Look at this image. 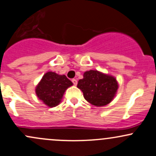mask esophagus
<instances>
[{"mask_svg":"<svg viewBox=\"0 0 156 156\" xmlns=\"http://www.w3.org/2000/svg\"><path fill=\"white\" fill-rule=\"evenodd\" d=\"M73 84L75 85V86H76L77 83H78V81H77L76 79H73Z\"/></svg>","mask_w":156,"mask_h":156,"instance_id":"1","label":"esophagus"}]
</instances>
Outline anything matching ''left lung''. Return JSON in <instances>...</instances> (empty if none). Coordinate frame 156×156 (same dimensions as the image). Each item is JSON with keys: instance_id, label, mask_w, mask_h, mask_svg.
<instances>
[{"instance_id": "obj_1", "label": "left lung", "mask_w": 156, "mask_h": 156, "mask_svg": "<svg viewBox=\"0 0 156 156\" xmlns=\"http://www.w3.org/2000/svg\"><path fill=\"white\" fill-rule=\"evenodd\" d=\"M78 81L77 87L83 92V97L96 107L109 104L115 97L119 88L117 78L98 70L86 71Z\"/></svg>"}]
</instances>
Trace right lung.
<instances>
[{
    "instance_id": "obj_1",
    "label": "right lung",
    "mask_w": 156,
    "mask_h": 156,
    "mask_svg": "<svg viewBox=\"0 0 156 156\" xmlns=\"http://www.w3.org/2000/svg\"><path fill=\"white\" fill-rule=\"evenodd\" d=\"M73 83L65 75H58L54 72H48L35 89L37 97L49 108L58 105L63 99L65 91Z\"/></svg>"
}]
</instances>
